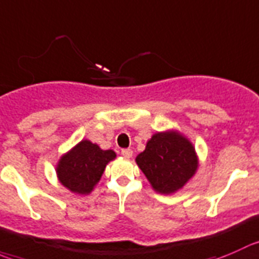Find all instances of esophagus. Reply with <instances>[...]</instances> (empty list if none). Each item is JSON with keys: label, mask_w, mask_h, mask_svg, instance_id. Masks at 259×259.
Here are the masks:
<instances>
[{"label": "esophagus", "mask_w": 259, "mask_h": 259, "mask_svg": "<svg viewBox=\"0 0 259 259\" xmlns=\"http://www.w3.org/2000/svg\"><path fill=\"white\" fill-rule=\"evenodd\" d=\"M121 154L124 155L125 158H132L133 157V150L129 149V148H125V149H121Z\"/></svg>", "instance_id": "1"}]
</instances>
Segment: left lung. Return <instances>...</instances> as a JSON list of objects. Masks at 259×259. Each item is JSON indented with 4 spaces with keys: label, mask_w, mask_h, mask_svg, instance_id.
<instances>
[{
    "label": "left lung",
    "mask_w": 259,
    "mask_h": 259,
    "mask_svg": "<svg viewBox=\"0 0 259 259\" xmlns=\"http://www.w3.org/2000/svg\"><path fill=\"white\" fill-rule=\"evenodd\" d=\"M137 163L153 188L160 193L180 190L193 176L197 159L192 144L177 133H157Z\"/></svg>",
    "instance_id": "1"
}]
</instances>
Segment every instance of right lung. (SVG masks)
Masks as SVG:
<instances>
[{
  "instance_id": "1",
  "label": "right lung",
  "mask_w": 259,
  "mask_h": 259,
  "mask_svg": "<svg viewBox=\"0 0 259 259\" xmlns=\"http://www.w3.org/2000/svg\"><path fill=\"white\" fill-rule=\"evenodd\" d=\"M116 157L114 150H102L89 140H82L58 164L57 172L62 185L72 192L90 193L101 178L105 167Z\"/></svg>"
}]
</instances>
